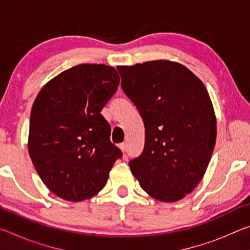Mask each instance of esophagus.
Masks as SVG:
<instances>
[{
    "instance_id": "obj_1",
    "label": "esophagus",
    "mask_w": 250,
    "mask_h": 250,
    "mask_svg": "<svg viewBox=\"0 0 250 250\" xmlns=\"http://www.w3.org/2000/svg\"><path fill=\"white\" fill-rule=\"evenodd\" d=\"M119 147H120V150L122 151V153H125V150H126V146H125V143H120L119 145Z\"/></svg>"
}]
</instances>
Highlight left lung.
Wrapping results in <instances>:
<instances>
[{"label": "left lung", "mask_w": 250, "mask_h": 250, "mask_svg": "<svg viewBox=\"0 0 250 250\" xmlns=\"http://www.w3.org/2000/svg\"><path fill=\"white\" fill-rule=\"evenodd\" d=\"M121 87L146 126L145 149L129 166L145 192L173 203L204 176L216 141V117L204 83L176 62L118 66Z\"/></svg>", "instance_id": "8db88e82"}]
</instances>
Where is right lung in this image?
Wrapping results in <instances>:
<instances>
[{
    "mask_svg": "<svg viewBox=\"0 0 250 250\" xmlns=\"http://www.w3.org/2000/svg\"><path fill=\"white\" fill-rule=\"evenodd\" d=\"M119 82L113 67L82 64L50 79L34 100L28 154L55 195L80 202L107 183L122 153L110 141V125L100 111Z\"/></svg>",
    "mask_w": 250,
    "mask_h": 250,
    "instance_id": "1",
    "label": "right lung"
}]
</instances>
